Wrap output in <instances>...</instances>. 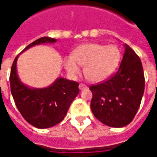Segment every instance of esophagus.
<instances>
[{"label":"esophagus","instance_id":"1","mask_svg":"<svg viewBox=\"0 0 157 157\" xmlns=\"http://www.w3.org/2000/svg\"><path fill=\"white\" fill-rule=\"evenodd\" d=\"M79 88L81 89V90H84V89L86 88V86L85 84H80L79 85Z\"/></svg>","mask_w":157,"mask_h":157}]
</instances>
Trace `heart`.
<instances>
[{
  "label": "heart",
  "mask_w": 157,
  "mask_h": 157,
  "mask_svg": "<svg viewBox=\"0 0 157 157\" xmlns=\"http://www.w3.org/2000/svg\"><path fill=\"white\" fill-rule=\"evenodd\" d=\"M121 53L116 45L94 43L84 44L75 48L71 56H66L63 65L68 75L76 78L84 66V74L91 82H100L112 75L120 61Z\"/></svg>",
  "instance_id": "1"
}]
</instances>
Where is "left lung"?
<instances>
[{
	"mask_svg": "<svg viewBox=\"0 0 157 157\" xmlns=\"http://www.w3.org/2000/svg\"><path fill=\"white\" fill-rule=\"evenodd\" d=\"M118 71L105 82L90 86L91 109L102 124L121 128L128 124L138 111L145 90L140 59L128 45Z\"/></svg>",
	"mask_w": 157,
	"mask_h": 157,
	"instance_id": "8db88e82",
	"label": "left lung"
}]
</instances>
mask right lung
<instances>
[{"instance_id": "1", "label": "right lung", "mask_w": 157, "mask_h": 157, "mask_svg": "<svg viewBox=\"0 0 157 157\" xmlns=\"http://www.w3.org/2000/svg\"><path fill=\"white\" fill-rule=\"evenodd\" d=\"M56 39L43 37L28 45L23 51L34 45L55 43ZM13 61L10 74L11 92L20 113L26 121L39 128H50L61 122L70 106L78 95L79 83L65 78L56 79L45 88H31L20 81L17 72V60Z\"/></svg>"}]
</instances>
